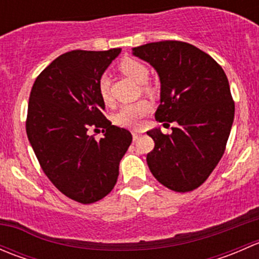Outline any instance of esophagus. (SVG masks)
I'll use <instances>...</instances> for the list:
<instances>
[{"label": "esophagus", "instance_id": "esophagus-1", "mask_svg": "<svg viewBox=\"0 0 259 259\" xmlns=\"http://www.w3.org/2000/svg\"><path fill=\"white\" fill-rule=\"evenodd\" d=\"M139 137H140V134L138 132H133V140H134V142H137L138 139H139Z\"/></svg>", "mask_w": 259, "mask_h": 259}]
</instances>
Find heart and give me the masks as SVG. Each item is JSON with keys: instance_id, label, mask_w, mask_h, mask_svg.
I'll list each match as a JSON object with an SVG mask.
<instances>
[{"instance_id": "heart-1", "label": "heart", "mask_w": 259, "mask_h": 259, "mask_svg": "<svg viewBox=\"0 0 259 259\" xmlns=\"http://www.w3.org/2000/svg\"><path fill=\"white\" fill-rule=\"evenodd\" d=\"M120 70L132 77L139 83H145L149 80V69L143 62L135 59H124L119 65ZM109 77L103 75L99 80V94L101 100L105 104L110 103V95H109ZM148 90V88H144ZM150 111V106L146 101H137L133 104H126L121 106L119 111L115 114L114 121L117 125L124 127H139L142 124L143 117L146 116Z\"/></svg>"}]
</instances>
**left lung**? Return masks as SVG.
Wrapping results in <instances>:
<instances>
[{"mask_svg": "<svg viewBox=\"0 0 259 259\" xmlns=\"http://www.w3.org/2000/svg\"><path fill=\"white\" fill-rule=\"evenodd\" d=\"M160 79L158 121L177 122L171 134L146 132L155 146L146 155L151 174L174 192L207 180L226 150L234 119L229 82L215 60L190 44L159 41L133 49Z\"/></svg>", "mask_w": 259, "mask_h": 259, "instance_id": "left-lung-1", "label": "left lung"}]
</instances>
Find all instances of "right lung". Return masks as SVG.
<instances>
[{"mask_svg":"<svg viewBox=\"0 0 259 259\" xmlns=\"http://www.w3.org/2000/svg\"><path fill=\"white\" fill-rule=\"evenodd\" d=\"M121 49L74 50L55 59L35 80L26 133L44 173L70 199L90 204L113 190L130 132L111 125L99 80ZM106 129L96 142L87 130Z\"/></svg>","mask_w":259,"mask_h":259,"instance_id":"obj_1","label":"right lung"}]
</instances>
